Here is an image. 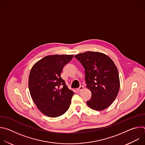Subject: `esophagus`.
<instances>
[{
    "mask_svg": "<svg viewBox=\"0 0 145 145\" xmlns=\"http://www.w3.org/2000/svg\"><path fill=\"white\" fill-rule=\"evenodd\" d=\"M83 88H84V87H83V86H80L79 88H77V92H80V91H81V90H82V89H83Z\"/></svg>",
    "mask_w": 145,
    "mask_h": 145,
    "instance_id": "esophagus-1",
    "label": "esophagus"
}]
</instances>
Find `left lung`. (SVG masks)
I'll return each instance as SVG.
<instances>
[{
	"instance_id": "1",
	"label": "left lung",
	"mask_w": 145,
	"mask_h": 145,
	"mask_svg": "<svg viewBox=\"0 0 145 145\" xmlns=\"http://www.w3.org/2000/svg\"><path fill=\"white\" fill-rule=\"evenodd\" d=\"M74 57L85 69L87 88L92 93L87 105L97 111L108 107L116 99L120 87L118 71L113 61L96 52H87Z\"/></svg>"
}]
</instances>
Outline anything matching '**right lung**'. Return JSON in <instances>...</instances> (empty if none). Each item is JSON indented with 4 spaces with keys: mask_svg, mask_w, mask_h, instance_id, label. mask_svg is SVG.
I'll use <instances>...</instances> for the list:
<instances>
[{
    "mask_svg": "<svg viewBox=\"0 0 145 145\" xmlns=\"http://www.w3.org/2000/svg\"><path fill=\"white\" fill-rule=\"evenodd\" d=\"M73 56H47L30 71L29 88L31 98L40 111L48 116H59L70 106L74 92L68 89L61 73Z\"/></svg>",
    "mask_w": 145,
    "mask_h": 145,
    "instance_id": "1",
    "label": "right lung"
}]
</instances>
